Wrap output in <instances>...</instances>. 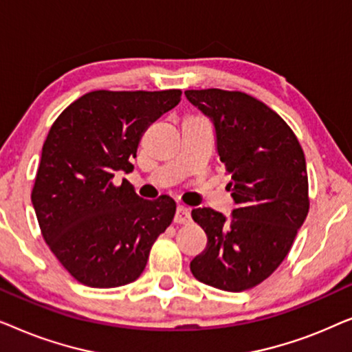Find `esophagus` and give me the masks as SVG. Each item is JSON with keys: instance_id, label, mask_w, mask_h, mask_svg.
I'll list each match as a JSON object with an SVG mask.
<instances>
[{"instance_id": "obj_1", "label": "esophagus", "mask_w": 352, "mask_h": 352, "mask_svg": "<svg viewBox=\"0 0 352 352\" xmlns=\"http://www.w3.org/2000/svg\"><path fill=\"white\" fill-rule=\"evenodd\" d=\"M190 221V210L184 205H177L176 208V216H175V223L177 224H187Z\"/></svg>"}]
</instances>
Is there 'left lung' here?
I'll return each instance as SVG.
<instances>
[{
    "label": "left lung",
    "instance_id": "8db88e82",
    "mask_svg": "<svg viewBox=\"0 0 352 352\" xmlns=\"http://www.w3.org/2000/svg\"><path fill=\"white\" fill-rule=\"evenodd\" d=\"M184 94L214 124L237 204L230 219L205 206L192 210L208 243L190 271L219 290H250L280 266L309 211L305 152L285 120L253 96L218 88Z\"/></svg>",
    "mask_w": 352,
    "mask_h": 352
}]
</instances>
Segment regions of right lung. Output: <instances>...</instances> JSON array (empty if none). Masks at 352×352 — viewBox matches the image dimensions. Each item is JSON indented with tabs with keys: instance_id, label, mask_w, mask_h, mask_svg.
I'll return each mask as SVG.
<instances>
[{
	"instance_id": "obj_1",
	"label": "right lung",
	"mask_w": 352,
	"mask_h": 352,
	"mask_svg": "<svg viewBox=\"0 0 352 352\" xmlns=\"http://www.w3.org/2000/svg\"><path fill=\"white\" fill-rule=\"evenodd\" d=\"M181 89L91 91L52 123L32 190L41 235L75 280L122 287L146 267L176 213L168 195L144 200L115 171H131L142 133L176 107Z\"/></svg>"
}]
</instances>
